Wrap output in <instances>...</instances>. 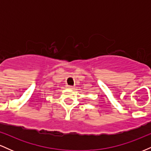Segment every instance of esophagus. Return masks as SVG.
Here are the masks:
<instances>
[{
  "label": "esophagus",
  "mask_w": 151,
  "mask_h": 151,
  "mask_svg": "<svg viewBox=\"0 0 151 151\" xmlns=\"http://www.w3.org/2000/svg\"><path fill=\"white\" fill-rule=\"evenodd\" d=\"M67 87H69L70 89H73V86H71V85H67Z\"/></svg>",
  "instance_id": "1"
}]
</instances>
